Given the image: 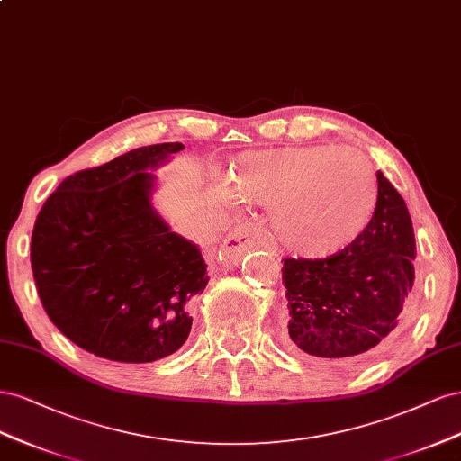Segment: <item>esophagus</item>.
I'll use <instances>...</instances> for the list:
<instances>
[{
  "label": "esophagus",
  "mask_w": 461,
  "mask_h": 461,
  "mask_svg": "<svg viewBox=\"0 0 461 461\" xmlns=\"http://www.w3.org/2000/svg\"><path fill=\"white\" fill-rule=\"evenodd\" d=\"M258 243H260V230L255 224H250V221H245V224L237 226L228 235V240L220 249V258L226 266H231L240 260L243 252L258 247Z\"/></svg>",
  "instance_id": "obj_1"
}]
</instances>
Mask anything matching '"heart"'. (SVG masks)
Here are the masks:
<instances>
[{"label": "heart", "instance_id": "obj_1", "mask_svg": "<svg viewBox=\"0 0 461 461\" xmlns=\"http://www.w3.org/2000/svg\"><path fill=\"white\" fill-rule=\"evenodd\" d=\"M231 195L270 211L279 245L306 260L333 258L360 240L377 204L369 160L350 147H279L241 155Z\"/></svg>", "mask_w": 461, "mask_h": 461}]
</instances>
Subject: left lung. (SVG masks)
<instances>
[{"instance_id": "left-lung-1", "label": "left lung", "mask_w": 461, "mask_h": 461, "mask_svg": "<svg viewBox=\"0 0 461 461\" xmlns=\"http://www.w3.org/2000/svg\"><path fill=\"white\" fill-rule=\"evenodd\" d=\"M415 237L408 206L377 170V204L350 249L325 260L285 258V347L306 358L339 360L389 343L413 293Z\"/></svg>"}]
</instances>
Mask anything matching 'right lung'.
Wrapping results in <instances>:
<instances>
[{"label":"right lung","mask_w":461,"mask_h":461,"mask_svg":"<svg viewBox=\"0 0 461 461\" xmlns=\"http://www.w3.org/2000/svg\"><path fill=\"white\" fill-rule=\"evenodd\" d=\"M182 143H157L68 176L36 218L31 262L40 301L74 345L126 364L174 354L189 308L209 284L199 245L151 203L157 176Z\"/></svg>","instance_id":"add662e5"}]
</instances>
